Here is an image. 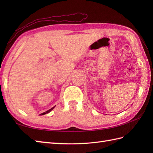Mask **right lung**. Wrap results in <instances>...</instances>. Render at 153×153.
Segmentation results:
<instances>
[{"mask_svg": "<svg viewBox=\"0 0 153 153\" xmlns=\"http://www.w3.org/2000/svg\"><path fill=\"white\" fill-rule=\"evenodd\" d=\"M54 107H55V106H54V107H53V108H51V109H49V110H47V111H46V112H43V113H41L40 115H44V114H48V112H50L51 111V110H53V108H54Z\"/></svg>", "mask_w": 153, "mask_h": 153, "instance_id": "obj_1", "label": "right lung"}]
</instances>
